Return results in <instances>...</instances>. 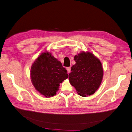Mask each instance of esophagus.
I'll return each mask as SVG.
<instances>
[{
  "label": "esophagus",
  "mask_w": 132,
  "mask_h": 132,
  "mask_svg": "<svg viewBox=\"0 0 132 132\" xmlns=\"http://www.w3.org/2000/svg\"><path fill=\"white\" fill-rule=\"evenodd\" d=\"M67 70L68 73L69 74L70 73V71H71V68L70 67H67Z\"/></svg>",
  "instance_id": "obj_1"
}]
</instances>
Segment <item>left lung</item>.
Instances as JSON below:
<instances>
[{"label":"left lung","mask_w":132,"mask_h":132,"mask_svg":"<svg viewBox=\"0 0 132 132\" xmlns=\"http://www.w3.org/2000/svg\"><path fill=\"white\" fill-rule=\"evenodd\" d=\"M69 80L77 93L83 97L94 94L100 86L103 75L101 61L89 52L82 51L74 56Z\"/></svg>","instance_id":"left-lung-1"}]
</instances>
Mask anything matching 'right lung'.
<instances>
[{"instance_id":"right-lung-1","label":"right lung","mask_w":132,"mask_h":132,"mask_svg":"<svg viewBox=\"0 0 132 132\" xmlns=\"http://www.w3.org/2000/svg\"><path fill=\"white\" fill-rule=\"evenodd\" d=\"M32 84L35 89L46 97L53 96L59 84L68 78L61 62L46 51L36 59L30 71Z\"/></svg>"}]
</instances>
